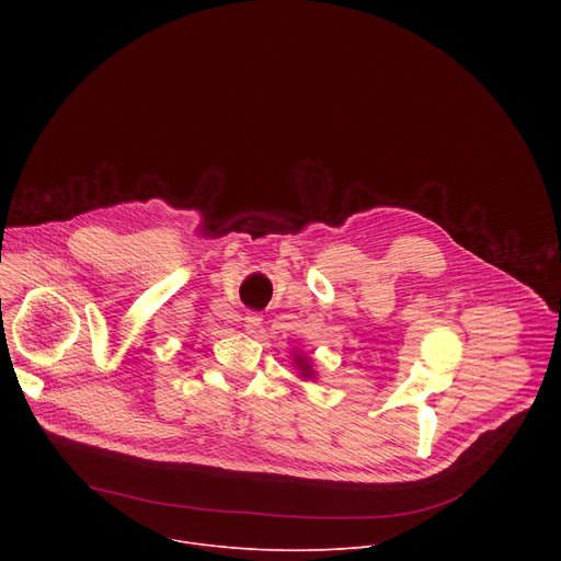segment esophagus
<instances>
[{
    "label": "esophagus",
    "mask_w": 561,
    "mask_h": 561,
    "mask_svg": "<svg viewBox=\"0 0 561 561\" xmlns=\"http://www.w3.org/2000/svg\"><path fill=\"white\" fill-rule=\"evenodd\" d=\"M260 324H262V314L249 312V314L244 317V329H247V333H255V331L260 329Z\"/></svg>",
    "instance_id": "1"
}]
</instances>
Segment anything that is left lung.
I'll use <instances>...</instances> for the list:
<instances>
[{
	"instance_id": "1",
	"label": "left lung",
	"mask_w": 561,
	"mask_h": 561,
	"mask_svg": "<svg viewBox=\"0 0 561 561\" xmlns=\"http://www.w3.org/2000/svg\"><path fill=\"white\" fill-rule=\"evenodd\" d=\"M295 364H297V368H299V373H301V377L306 379V377H314V370H312V366H310V359L308 357H304V355H295Z\"/></svg>"
}]
</instances>
